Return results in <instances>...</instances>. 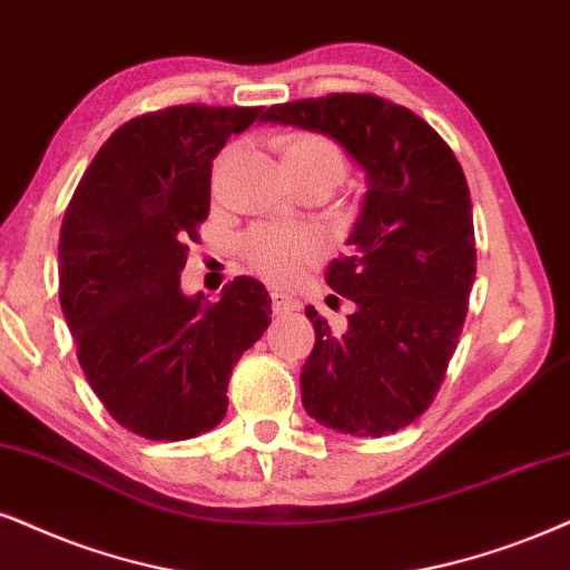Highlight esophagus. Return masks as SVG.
<instances>
[{
	"label": "esophagus",
	"instance_id": "esophagus-1",
	"mask_svg": "<svg viewBox=\"0 0 570 570\" xmlns=\"http://www.w3.org/2000/svg\"><path fill=\"white\" fill-rule=\"evenodd\" d=\"M292 309H299L297 299L284 292H273V313L281 315V313H292Z\"/></svg>",
	"mask_w": 570,
	"mask_h": 570
}]
</instances>
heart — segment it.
I'll use <instances>...</instances> for the list:
<instances>
[{
  "mask_svg": "<svg viewBox=\"0 0 570 570\" xmlns=\"http://www.w3.org/2000/svg\"><path fill=\"white\" fill-rule=\"evenodd\" d=\"M289 173H326L338 181L344 173V155L334 141L321 134H292L281 149ZM318 255V239L313 234L281 232V228H255L244 239V257L261 276L278 281L294 278L305 263Z\"/></svg>",
  "mask_w": 570,
  "mask_h": 570,
  "instance_id": "1",
  "label": "heart"
}]
</instances>
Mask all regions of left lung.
<instances>
[{"label": "left lung", "mask_w": 570, "mask_h": 570, "mask_svg": "<svg viewBox=\"0 0 570 570\" xmlns=\"http://www.w3.org/2000/svg\"><path fill=\"white\" fill-rule=\"evenodd\" d=\"M261 120L328 136L365 173L350 252L326 271L355 309L336 331L305 307L315 347L299 386L321 426L394 434L436 397L465 323L476 239L463 168L426 120L373 94L273 105Z\"/></svg>", "instance_id": "obj_1"}]
</instances>
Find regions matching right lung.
<instances>
[{
  "mask_svg": "<svg viewBox=\"0 0 570 570\" xmlns=\"http://www.w3.org/2000/svg\"><path fill=\"white\" fill-rule=\"evenodd\" d=\"M263 107L178 105L102 144L65 210L57 273L78 363L120 426L181 442L218 426L234 365L271 323L257 278L218 302L184 294L181 271L210 213L213 160Z\"/></svg>",
  "mask_w": 570,
  "mask_h": 570,
  "instance_id": "1",
  "label": "right lung"
}]
</instances>
